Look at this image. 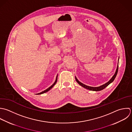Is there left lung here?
Wrapping results in <instances>:
<instances>
[{"instance_id":"left-lung-1","label":"left lung","mask_w":132,"mask_h":132,"mask_svg":"<svg viewBox=\"0 0 132 132\" xmlns=\"http://www.w3.org/2000/svg\"><path fill=\"white\" fill-rule=\"evenodd\" d=\"M119 61V60H118ZM118 66H117V69H116V71L115 72V73L114 74V75L113 76V77L111 78V79L107 83H106L105 84L100 86H99V87H91V86H87L83 83H82L81 82H80L77 79L76 77H75L76 78V81L78 83V84L81 85V86H82L83 87L87 89H88V90H93V91H100V90H101L103 89H104L106 87H107L110 84H111L112 82H113V81L114 80V79H115L117 75V73H118Z\"/></svg>"}]
</instances>
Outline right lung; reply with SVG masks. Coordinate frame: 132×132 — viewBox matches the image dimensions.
<instances>
[{"label":"right lung","mask_w":132,"mask_h":132,"mask_svg":"<svg viewBox=\"0 0 132 132\" xmlns=\"http://www.w3.org/2000/svg\"><path fill=\"white\" fill-rule=\"evenodd\" d=\"M57 76H56V80H55V82H54V83L51 86H50L49 88H48L47 89H46V90H44V91H43L42 92H41V93H38V94H37V95H40V94H44V93H46V92H48L50 89H51L53 86H54V85L56 84V82H57Z\"/></svg>","instance_id":"1"}]
</instances>
